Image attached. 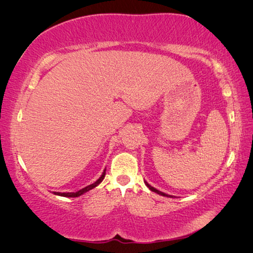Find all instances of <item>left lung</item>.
I'll return each mask as SVG.
<instances>
[{
	"label": "left lung",
	"instance_id": "8db88e82",
	"mask_svg": "<svg viewBox=\"0 0 253 253\" xmlns=\"http://www.w3.org/2000/svg\"><path fill=\"white\" fill-rule=\"evenodd\" d=\"M145 184H146V186L149 188V190L151 191H153V192H155V193H157V194H160V195H163V196H170V195H168V194H165V193H163V192H161V191H158V190H156V188H154L153 186H151L149 185V184L147 183V182H145ZM173 198V196H172Z\"/></svg>",
	"mask_w": 253,
	"mask_h": 253
}]
</instances>
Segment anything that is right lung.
<instances>
[{"label": "right lung", "mask_w": 253, "mask_h": 253, "mask_svg": "<svg viewBox=\"0 0 253 253\" xmlns=\"http://www.w3.org/2000/svg\"><path fill=\"white\" fill-rule=\"evenodd\" d=\"M105 175H106V170L104 173H102V175L101 176L97 179V181L93 183V184H90V185H88V186H85V187H84V188H81L80 191H78V192H76V193H60V192H54V194L55 195H60V196H66V198H77V196H80L81 194H84V193H85V192H88V191H90L91 188H93V187H96L97 185H99V184L102 182V179H104V177H105Z\"/></svg>", "instance_id": "obj_1"}]
</instances>
